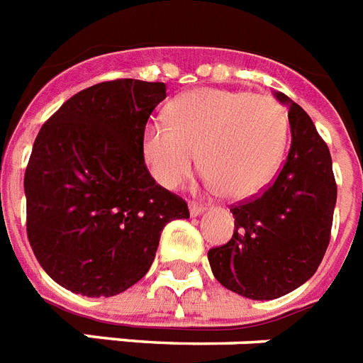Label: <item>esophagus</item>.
Returning <instances> with one entry per match:
<instances>
[{"label":"esophagus","mask_w":363,"mask_h":363,"mask_svg":"<svg viewBox=\"0 0 363 363\" xmlns=\"http://www.w3.org/2000/svg\"><path fill=\"white\" fill-rule=\"evenodd\" d=\"M205 212V208L201 205H197V203H190V216L191 218H197V216H201Z\"/></svg>","instance_id":"1"}]
</instances>
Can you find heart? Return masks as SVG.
Wrapping results in <instances>:
<instances>
[{
    "instance_id": "heart-1",
    "label": "heart",
    "mask_w": 363,
    "mask_h": 363,
    "mask_svg": "<svg viewBox=\"0 0 363 363\" xmlns=\"http://www.w3.org/2000/svg\"><path fill=\"white\" fill-rule=\"evenodd\" d=\"M288 133V114L275 97L199 88L177 97L167 121L145 125L142 153L155 181L169 190L186 181L201 155L206 186L243 201L269 184Z\"/></svg>"
}]
</instances>
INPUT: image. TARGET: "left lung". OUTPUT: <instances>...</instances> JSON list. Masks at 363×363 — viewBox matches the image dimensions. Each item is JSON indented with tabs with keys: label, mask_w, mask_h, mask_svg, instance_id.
<instances>
[{
	"label": "left lung",
	"mask_w": 363,
	"mask_h": 363,
	"mask_svg": "<svg viewBox=\"0 0 363 363\" xmlns=\"http://www.w3.org/2000/svg\"><path fill=\"white\" fill-rule=\"evenodd\" d=\"M275 97L288 106L290 153L260 197L230 208L233 238L208 251L219 284L255 301L290 294L318 271L337 197L330 151L310 116L284 94Z\"/></svg>",
	"instance_id": "8db88e82"
}]
</instances>
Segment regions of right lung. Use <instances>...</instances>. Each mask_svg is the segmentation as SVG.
<instances>
[{
    "label": "right lung",
    "mask_w": 363,
    "mask_h": 363,
    "mask_svg": "<svg viewBox=\"0 0 363 363\" xmlns=\"http://www.w3.org/2000/svg\"><path fill=\"white\" fill-rule=\"evenodd\" d=\"M166 84L116 79L81 90L42 125L23 179L27 238L51 279L73 294L112 297L145 275L162 228L188 219L142 153Z\"/></svg>",
    "instance_id": "obj_1"
}]
</instances>
